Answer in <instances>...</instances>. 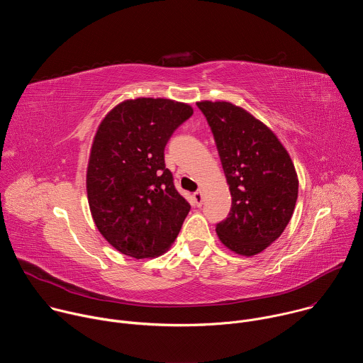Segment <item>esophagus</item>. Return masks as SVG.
I'll return each mask as SVG.
<instances>
[{"mask_svg": "<svg viewBox=\"0 0 363 363\" xmlns=\"http://www.w3.org/2000/svg\"><path fill=\"white\" fill-rule=\"evenodd\" d=\"M194 202H195V205L196 206H201L202 205V202H203V192L199 189V191H196V192H194Z\"/></svg>", "mask_w": 363, "mask_h": 363, "instance_id": "obj_1", "label": "esophagus"}]
</instances>
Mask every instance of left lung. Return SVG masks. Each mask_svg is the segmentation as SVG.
<instances>
[{"mask_svg": "<svg viewBox=\"0 0 363 363\" xmlns=\"http://www.w3.org/2000/svg\"><path fill=\"white\" fill-rule=\"evenodd\" d=\"M233 196L228 217L217 224L220 241L235 254L264 251L287 227L298 178L277 135L245 109L224 100H201Z\"/></svg>", "mask_w": 363, "mask_h": 363, "instance_id": "8db88e82", "label": "left lung"}]
</instances>
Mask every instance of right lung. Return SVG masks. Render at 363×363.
<instances>
[{
	"label": "right lung",
	"instance_id": "1",
	"mask_svg": "<svg viewBox=\"0 0 363 363\" xmlns=\"http://www.w3.org/2000/svg\"><path fill=\"white\" fill-rule=\"evenodd\" d=\"M192 113L188 103L136 97L121 101L96 129L86 172L90 213L105 240L136 260L164 254L189 213L164 150Z\"/></svg>",
	"mask_w": 363,
	"mask_h": 363
}]
</instances>
